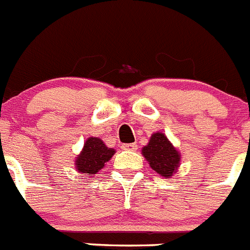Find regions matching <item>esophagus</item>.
Instances as JSON below:
<instances>
[{"label":"esophagus","mask_w":250,"mask_h":250,"mask_svg":"<svg viewBox=\"0 0 250 250\" xmlns=\"http://www.w3.org/2000/svg\"><path fill=\"white\" fill-rule=\"evenodd\" d=\"M122 148L125 150H136L137 145L136 143H127V145H123Z\"/></svg>","instance_id":"obj_1"}]
</instances>
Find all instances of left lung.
Returning <instances> with one entry per match:
<instances>
[{"instance_id":"left-lung-1","label":"left lung","mask_w":250,"mask_h":250,"mask_svg":"<svg viewBox=\"0 0 250 250\" xmlns=\"http://www.w3.org/2000/svg\"><path fill=\"white\" fill-rule=\"evenodd\" d=\"M142 152L145 158L149 162L152 169L166 178L172 177L181 161L178 150L173 147L167 137L159 132L150 137L149 143Z\"/></svg>"}]
</instances>
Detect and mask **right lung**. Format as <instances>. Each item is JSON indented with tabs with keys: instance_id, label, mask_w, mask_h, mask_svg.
<instances>
[{
	"instance_id": "add662e5",
	"label": "right lung",
	"mask_w": 250,
	"mask_h": 250,
	"mask_svg": "<svg viewBox=\"0 0 250 250\" xmlns=\"http://www.w3.org/2000/svg\"><path fill=\"white\" fill-rule=\"evenodd\" d=\"M114 154V149L105 147L102 139L91 137L86 141L83 150L76 159V167L83 174H97L105 162H108Z\"/></svg>"
}]
</instances>
